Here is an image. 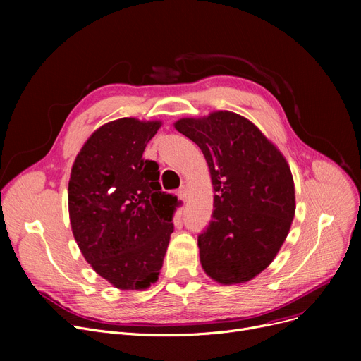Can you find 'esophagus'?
Instances as JSON below:
<instances>
[{
    "label": "esophagus",
    "instance_id": "1",
    "mask_svg": "<svg viewBox=\"0 0 361 361\" xmlns=\"http://www.w3.org/2000/svg\"><path fill=\"white\" fill-rule=\"evenodd\" d=\"M178 197L183 200V202H185L187 200V197H188V188L185 187V185H183L180 190H178Z\"/></svg>",
    "mask_w": 361,
    "mask_h": 361
}]
</instances>
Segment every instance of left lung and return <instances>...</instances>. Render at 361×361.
Returning a JSON list of instances; mask_svg holds the SVG:
<instances>
[{"label":"left lung","instance_id":"1","mask_svg":"<svg viewBox=\"0 0 361 361\" xmlns=\"http://www.w3.org/2000/svg\"><path fill=\"white\" fill-rule=\"evenodd\" d=\"M203 152L214 187V214L199 235L200 263L221 286L244 283L267 269L295 215L291 168L250 120L231 111L174 123Z\"/></svg>","mask_w":361,"mask_h":361}]
</instances>
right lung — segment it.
Masks as SVG:
<instances>
[{"label":"right lung","instance_id":"right-lung-1","mask_svg":"<svg viewBox=\"0 0 361 361\" xmlns=\"http://www.w3.org/2000/svg\"><path fill=\"white\" fill-rule=\"evenodd\" d=\"M161 120L124 117L94 130L68 180L71 231L92 269L118 290H147L164 263L177 197L161 192L158 164L145 161Z\"/></svg>","mask_w":361,"mask_h":361}]
</instances>
